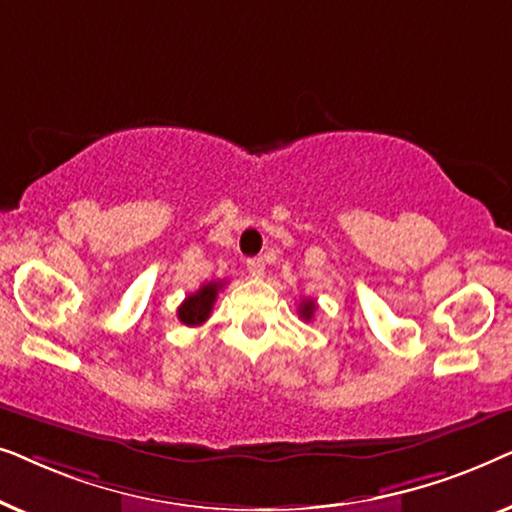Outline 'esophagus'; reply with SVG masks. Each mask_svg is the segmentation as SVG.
<instances>
[{
    "label": "esophagus",
    "mask_w": 512,
    "mask_h": 512,
    "mask_svg": "<svg viewBox=\"0 0 512 512\" xmlns=\"http://www.w3.org/2000/svg\"><path fill=\"white\" fill-rule=\"evenodd\" d=\"M247 270H249L251 277H261L263 272H265L263 258H249V261H247Z\"/></svg>",
    "instance_id": "obj_1"
}]
</instances>
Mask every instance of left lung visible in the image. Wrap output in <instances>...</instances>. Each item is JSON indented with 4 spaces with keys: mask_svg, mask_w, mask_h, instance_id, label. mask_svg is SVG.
I'll list each match as a JSON object with an SVG mask.
<instances>
[{
    "mask_svg": "<svg viewBox=\"0 0 512 512\" xmlns=\"http://www.w3.org/2000/svg\"><path fill=\"white\" fill-rule=\"evenodd\" d=\"M314 310H317V303H314L312 298H305V300H300V307H298V312H300V317H303L305 321H310V319L314 317Z\"/></svg>",
    "mask_w": 512,
    "mask_h": 512,
    "instance_id": "left-lung-1",
    "label": "left lung"
}]
</instances>
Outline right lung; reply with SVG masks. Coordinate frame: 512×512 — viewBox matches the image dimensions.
<instances>
[{"label":"right lung","instance_id":"1","mask_svg":"<svg viewBox=\"0 0 512 512\" xmlns=\"http://www.w3.org/2000/svg\"><path fill=\"white\" fill-rule=\"evenodd\" d=\"M221 289H223V282H207V284H202L198 291L191 293V296H188L177 310V317L181 324H186V326L205 324V321L209 319V314H212V307H214L216 296H219Z\"/></svg>","mask_w":512,"mask_h":512}]
</instances>
